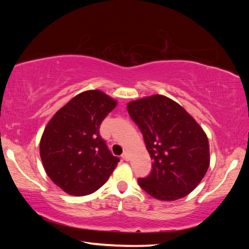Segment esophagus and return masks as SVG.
<instances>
[{
    "mask_svg": "<svg viewBox=\"0 0 249 249\" xmlns=\"http://www.w3.org/2000/svg\"><path fill=\"white\" fill-rule=\"evenodd\" d=\"M122 158H123V160L126 161L129 160V153L127 151H125L123 154H122Z\"/></svg>",
    "mask_w": 249,
    "mask_h": 249,
    "instance_id": "esophagus-1",
    "label": "esophagus"
}]
</instances>
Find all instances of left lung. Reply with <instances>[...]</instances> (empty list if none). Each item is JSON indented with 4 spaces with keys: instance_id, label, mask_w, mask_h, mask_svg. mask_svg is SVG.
Masks as SVG:
<instances>
[{
    "instance_id": "8db88e82",
    "label": "left lung",
    "mask_w": 249,
    "mask_h": 249,
    "mask_svg": "<svg viewBox=\"0 0 249 249\" xmlns=\"http://www.w3.org/2000/svg\"><path fill=\"white\" fill-rule=\"evenodd\" d=\"M127 111L153 160L140 187L161 201L181 199L198 186L210 166L208 137L192 115L162 95L135 100Z\"/></svg>"
}]
</instances>
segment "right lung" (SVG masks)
Returning a JSON list of instances; mask_svg holds the SVG:
<instances>
[{
    "mask_svg": "<svg viewBox=\"0 0 249 249\" xmlns=\"http://www.w3.org/2000/svg\"><path fill=\"white\" fill-rule=\"evenodd\" d=\"M116 102L98 89L80 93L53 115L40 140L46 173L65 193L87 196L102 187L120 158L113 156L99 127Z\"/></svg>",
    "mask_w": 249,
    "mask_h": 249,
    "instance_id": "obj_1",
    "label": "right lung"
}]
</instances>
